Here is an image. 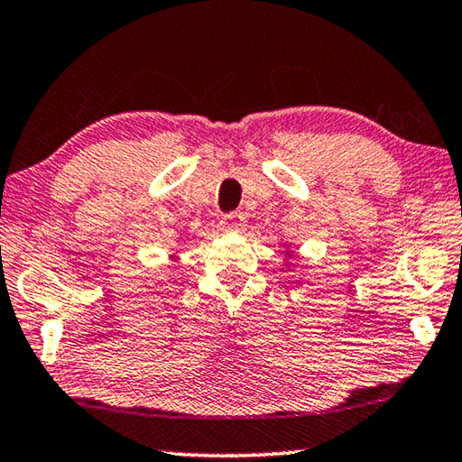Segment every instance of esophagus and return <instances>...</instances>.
<instances>
[{
  "mask_svg": "<svg viewBox=\"0 0 462 462\" xmlns=\"http://www.w3.org/2000/svg\"><path fill=\"white\" fill-rule=\"evenodd\" d=\"M221 226L229 231H239L245 226V215L244 213H226L221 217Z\"/></svg>",
  "mask_w": 462,
  "mask_h": 462,
  "instance_id": "34e87169",
  "label": "esophagus"
}]
</instances>
